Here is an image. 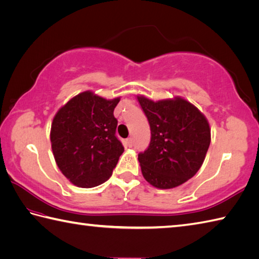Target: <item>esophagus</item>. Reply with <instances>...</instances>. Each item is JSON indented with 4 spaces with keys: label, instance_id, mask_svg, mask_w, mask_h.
Returning a JSON list of instances; mask_svg holds the SVG:
<instances>
[{
    "label": "esophagus",
    "instance_id": "1",
    "mask_svg": "<svg viewBox=\"0 0 259 259\" xmlns=\"http://www.w3.org/2000/svg\"><path fill=\"white\" fill-rule=\"evenodd\" d=\"M132 145H133V140H132L131 138L125 141V146H126V148H131Z\"/></svg>",
    "mask_w": 259,
    "mask_h": 259
}]
</instances>
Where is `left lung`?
Masks as SVG:
<instances>
[{
	"instance_id": "left-lung-1",
	"label": "left lung",
	"mask_w": 259,
	"mask_h": 259,
	"mask_svg": "<svg viewBox=\"0 0 259 259\" xmlns=\"http://www.w3.org/2000/svg\"><path fill=\"white\" fill-rule=\"evenodd\" d=\"M138 100L151 130L148 149L139 153L143 177L160 189L186 183L201 168L211 143L205 116L179 97L153 101L139 96Z\"/></svg>"
}]
</instances>
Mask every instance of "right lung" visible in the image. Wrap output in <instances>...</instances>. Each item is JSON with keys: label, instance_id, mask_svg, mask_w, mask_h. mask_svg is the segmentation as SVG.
I'll return each mask as SVG.
<instances>
[{"label": "right lung", "instance_id": "obj_1", "mask_svg": "<svg viewBox=\"0 0 259 259\" xmlns=\"http://www.w3.org/2000/svg\"><path fill=\"white\" fill-rule=\"evenodd\" d=\"M119 98L107 100L91 91L75 96L52 123L54 158L62 174L77 187L91 188L113 174L124 146L116 136L114 109Z\"/></svg>", "mask_w": 259, "mask_h": 259}]
</instances>
